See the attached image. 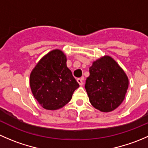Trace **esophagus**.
Returning a JSON list of instances; mask_svg holds the SVG:
<instances>
[{
    "label": "esophagus",
    "mask_w": 148,
    "mask_h": 148,
    "mask_svg": "<svg viewBox=\"0 0 148 148\" xmlns=\"http://www.w3.org/2000/svg\"><path fill=\"white\" fill-rule=\"evenodd\" d=\"M83 79H84L83 78H79V79H77V82L79 83V85H82L83 84Z\"/></svg>",
    "instance_id": "1"
}]
</instances>
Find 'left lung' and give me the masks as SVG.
<instances>
[{"label": "left lung", "instance_id": "obj_1", "mask_svg": "<svg viewBox=\"0 0 148 148\" xmlns=\"http://www.w3.org/2000/svg\"><path fill=\"white\" fill-rule=\"evenodd\" d=\"M129 79L117 62L110 56L93 62L85 89L91 104L102 112H110L125 99Z\"/></svg>", "mask_w": 148, "mask_h": 148}]
</instances>
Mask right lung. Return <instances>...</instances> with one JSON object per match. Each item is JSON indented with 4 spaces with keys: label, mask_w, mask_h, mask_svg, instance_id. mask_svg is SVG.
<instances>
[{
    "label": "right lung",
    "mask_w": 148,
    "mask_h": 148,
    "mask_svg": "<svg viewBox=\"0 0 148 148\" xmlns=\"http://www.w3.org/2000/svg\"><path fill=\"white\" fill-rule=\"evenodd\" d=\"M31 92L38 104L48 110L64 107L79 86L66 66V56L53 49L43 56L30 74Z\"/></svg>",
    "instance_id": "right-lung-1"
}]
</instances>
